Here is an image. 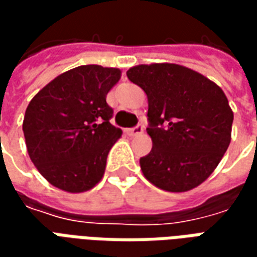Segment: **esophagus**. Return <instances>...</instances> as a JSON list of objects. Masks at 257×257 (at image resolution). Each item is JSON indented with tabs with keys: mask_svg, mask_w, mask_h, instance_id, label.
<instances>
[{
	"mask_svg": "<svg viewBox=\"0 0 257 257\" xmlns=\"http://www.w3.org/2000/svg\"><path fill=\"white\" fill-rule=\"evenodd\" d=\"M143 131H145V126H143L142 123H138L134 128L128 129V134L131 135V136H138V135L143 134Z\"/></svg>",
	"mask_w": 257,
	"mask_h": 257,
	"instance_id": "obj_1",
	"label": "esophagus"
}]
</instances>
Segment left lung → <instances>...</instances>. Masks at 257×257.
<instances>
[{
	"label": "left lung",
	"mask_w": 257,
	"mask_h": 257,
	"mask_svg": "<svg viewBox=\"0 0 257 257\" xmlns=\"http://www.w3.org/2000/svg\"><path fill=\"white\" fill-rule=\"evenodd\" d=\"M126 75L149 99L153 149L140 158L146 179L172 193L197 187L215 171L231 140L234 115L224 92L173 63L140 64Z\"/></svg>",
	"instance_id": "1"
}]
</instances>
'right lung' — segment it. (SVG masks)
<instances>
[{
	"instance_id": "add662e5",
	"label": "right lung",
	"mask_w": 257,
	"mask_h": 257,
	"mask_svg": "<svg viewBox=\"0 0 257 257\" xmlns=\"http://www.w3.org/2000/svg\"><path fill=\"white\" fill-rule=\"evenodd\" d=\"M118 68L79 66L51 81L26 108L23 134L31 161L55 187L82 193L100 182L122 131L110 123L108 90Z\"/></svg>"
}]
</instances>
